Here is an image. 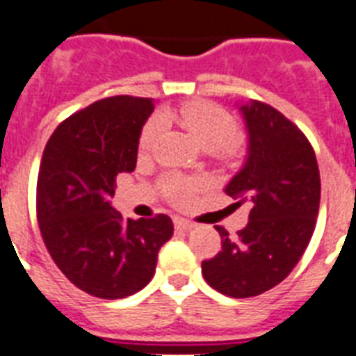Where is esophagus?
Segmentation results:
<instances>
[{"label":"esophagus","mask_w":356,"mask_h":356,"mask_svg":"<svg viewBox=\"0 0 356 356\" xmlns=\"http://www.w3.org/2000/svg\"><path fill=\"white\" fill-rule=\"evenodd\" d=\"M175 227L181 229V231H190V229H194V223L184 220V218H175Z\"/></svg>","instance_id":"34e87169"}]
</instances>
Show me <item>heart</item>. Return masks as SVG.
Returning a JSON list of instances; mask_svg holds the SVG:
<instances>
[{"instance_id":"heart-1","label":"heart","mask_w":356,"mask_h":356,"mask_svg":"<svg viewBox=\"0 0 356 356\" xmlns=\"http://www.w3.org/2000/svg\"><path fill=\"white\" fill-rule=\"evenodd\" d=\"M164 120H175L184 127V131L192 136L195 144L205 151H231V140L236 133L234 120L223 108L216 107L209 102H188L177 111H166ZM162 122L159 118H151L145 123L140 134L138 149L140 153H147L155 145L161 134ZM164 192L175 203H186L194 195L195 183L188 179L170 177L164 181Z\"/></svg>"}]
</instances>
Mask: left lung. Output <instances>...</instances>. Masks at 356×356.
<instances>
[{"label":"left lung","instance_id":"1","mask_svg":"<svg viewBox=\"0 0 356 356\" xmlns=\"http://www.w3.org/2000/svg\"><path fill=\"white\" fill-rule=\"evenodd\" d=\"M248 133L242 168L225 186L251 207L234 238L223 227L222 251L203 260L201 273L229 298H251L277 286L303 257L320 211V170L312 145L279 111L260 102L236 103Z\"/></svg>","mask_w":356,"mask_h":356}]
</instances>
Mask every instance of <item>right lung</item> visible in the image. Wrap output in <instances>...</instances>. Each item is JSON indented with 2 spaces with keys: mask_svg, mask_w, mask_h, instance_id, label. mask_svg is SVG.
Listing matches in <instances>:
<instances>
[{
  "mask_svg": "<svg viewBox=\"0 0 356 356\" xmlns=\"http://www.w3.org/2000/svg\"><path fill=\"white\" fill-rule=\"evenodd\" d=\"M153 99L114 96L64 120L42 155L36 216L58 270L83 292L122 299L153 279L159 249L172 238L166 214L123 220L111 200L116 175L136 168Z\"/></svg>",
  "mask_w": 356,
  "mask_h": 356,
  "instance_id": "obj_1",
  "label": "right lung"
}]
</instances>
